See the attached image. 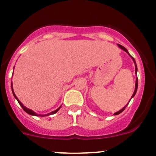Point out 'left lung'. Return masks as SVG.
I'll return each mask as SVG.
<instances>
[{"instance_id": "8db88e82", "label": "left lung", "mask_w": 156, "mask_h": 156, "mask_svg": "<svg viewBox=\"0 0 156 156\" xmlns=\"http://www.w3.org/2000/svg\"><path fill=\"white\" fill-rule=\"evenodd\" d=\"M118 46H119V48H121V49H122V50L124 51H126V53H127L128 55H129L132 58V59H133V62H134V64H135V73L137 74V65H136V62H135L134 58H133L132 57V56L130 55H129V52H128V51L126 50V48H124V47L122 46V45H120V44H118ZM137 86H138V80H137V78H136V83H135V90H134V92H133V95H132L131 98H133V97H134V95L136 94V92H137ZM129 101H130V100H129ZM128 104H129V103H128ZM128 104H127V105H128ZM126 105L125 106V107H123V108H122V109H121V110H119V111L116 112H115V113H114V115H119V114H120L121 112H122L125 109V108H126Z\"/></svg>"}]
</instances>
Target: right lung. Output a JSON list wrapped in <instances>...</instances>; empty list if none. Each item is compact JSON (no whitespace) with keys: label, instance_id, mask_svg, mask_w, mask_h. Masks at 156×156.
Listing matches in <instances>:
<instances>
[{"label":"right lung","instance_id":"obj_1","mask_svg":"<svg viewBox=\"0 0 156 156\" xmlns=\"http://www.w3.org/2000/svg\"><path fill=\"white\" fill-rule=\"evenodd\" d=\"M12 93H13V95H14V97L16 98V100L18 101V102H19V104L20 105V106H21L22 108H23V109L24 110L25 112H27V113L28 114H30V115H35V116H46V115H53V114H55V113H56V112H57L59 110V108H61V106H60V107H59L58 108H57V109L56 110H55V111H53V112H50V113H48V114H46V115H39V114H37L35 112H34L33 111V110H31V109H29V108H27V107H25L24 105H23V104H22V102L21 101H20L19 100V99H18V98L16 97V94H15V93H14V90H13V87H12Z\"/></svg>","mask_w":156,"mask_h":156}]
</instances>
